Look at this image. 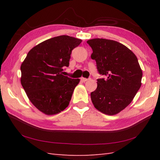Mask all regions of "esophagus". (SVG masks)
Masks as SVG:
<instances>
[{
  "label": "esophagus",
  "instance_id": "34e87169",
  "mask_svg": "<svg viewBox=\"0 0 160 160\" xmlns=\"http://www.w3.org/2000/svg\"><path fill=\"white\" fill-rule=\"evenodd\" d=\"M88 80H89V79H87V78H81V80H82V82H87Z\"/></svg>",
  "mask_w": 160,
  "mask_h": 160
}]
</instances>
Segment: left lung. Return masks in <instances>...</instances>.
Returning <instances> with one entry per match:
<instances>
[{
    "label": "left lung",
    "mask_w": 160,
    "mask_h": 160,
    "mask_svg": "<svg viewBox=\"0 0 160 160\" xmlns=\"http://www.w3.org/2000/svg\"><path fill=\"white\" fill-rule=\"evenodd\" d=\"M93 50L100 74L97 89L91 93L95 108L113 115L127 107L142 85V71L136 56L128 47L112 40L94 38L87 42Z\"/></svg>",
    "instance_id": "obj_1"
}]
</instances>
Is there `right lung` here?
<instances>
[{"mask_svg":"<svg viewBox=\"0 0 160 160\" xmlns=\"http://www.w3.org/2000/svg\"><path fill=\"white\" fill-rule=\"evenodd\" d=\"M82 40L60 36L40 42L29 51L20 66V82L31 102L46 115H56L69 106L80 79L62 75L71 53Z\"/></svg>","mask_w":160,"mask_h":160,"instance_id":"obj_1","label":"right lung"}]
</instances>
